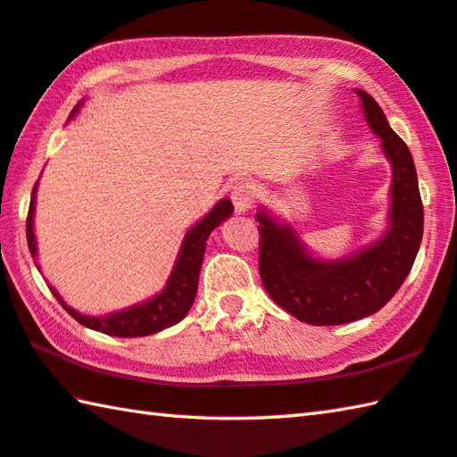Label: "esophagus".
<instances>
[{
	"instance_id": "34e87169",
	"label": "esophagus",
	"mask_w": 457,
	"mask_h": 457,
	"mask_svg": "<svg viewBox=\"0 0 457 457\" xmlns=\"http://www.w3.org/2000/svg\"><path fill=\"white\" fill-rule=\"evenodd\" d=\"M231 200H234L237 212H245L255 200V186L247 179L237 181V184L231 187Z\"/></svg>"
}]
</instances>
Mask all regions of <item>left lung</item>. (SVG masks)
<instances>
[{"instance_id": "obj_1", "label": "left lung", "mask_w": 457, "mask_h": 457, "mask_svg": "<svg viewBox=\"0 0 457 457\" xmlns=\"http://www.w3.org/2000/svg\"><path fill=\"white\" fill-rule=\"evenodd\" d=\"M355 94L394 170L389 228L379 242L345 260H318L287 223L265 210L255 215L265 292L279 308L312 326H339L384 308L408 278L424 236V205L410 149L389 128L376 99L361 89Z\"/></svg>"}]
</instances>
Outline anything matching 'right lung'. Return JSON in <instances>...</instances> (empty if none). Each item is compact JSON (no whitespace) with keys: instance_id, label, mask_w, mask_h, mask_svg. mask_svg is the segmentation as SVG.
Here are the masks:
<instances>
[{"instance_id":"right-lung-1","label":"right lung","mask_w":457,"mask_h":457,"mask_svg":"<svg viewBox=\"0 0 457 457\" xmlns=\"http://www.w3.org/2000/svg\"><path fill=\"white\" fill-rule=\"evenodd\" d=\"M78 107L71 112V115L78 112ZM36 189H37V184L33 186L28 221H26L28 245L33 257L37 255L36 236H33ZM231 212H234L231 202L221 200L210 213L205 215L204 220L197 221L195 226L187 231L184 244H181V250L178 253L176 265H173V270L168 278V284H165V287L160 294L154 295L152 300H147L144 303L131 305L128 310L115 312L110 315H84L70 308L52 286H49V289H52L55 300L63 305L65 312H68L73 320L79 321L81 326H86L89 329L102 331V334L115 336V337H142V336L157 334V331H162L165 328L173 326V323L184 320L189 308H192V303L195 300V292H197V279H200L207 237H210L212 231L218 228L221 221H226L229 218Z\"/></svg>"}]
</instances>
